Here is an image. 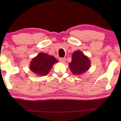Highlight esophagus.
Returning <instances> with one entry per match:
<instances>
[{"mask_svg": "<svg viewBox=\"0 0 121 121\" xmlns=\"http://www.w3.org/2000/svg\"><path fill=\"white\" fill-rule=\"evenodd\" d=\"M59 60L62 63H65L66 62V58H60Z\"/></svg>", "mask_w": 121, "mask_h": 121, "instance_id": "1", "label": "esophagus"}]
</instances>
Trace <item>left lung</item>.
I'll return each instance as SVG.
<instances>
[{"label":"left lung","mask_w":121,"mask_h":121,"mask_svg":"<svg viewBox=\"0 0 121 121\" xmlns=\"http://www.w3.org/2000/svg\"><path fill=\"white\" fill-rule=\"evenodd\" d=\"M90 67V60L80 51L74 52L72 62L69 63V68L74 74L79 75L88 70Z\"/></svg>","instance_id":"left-lung-1"}]
</instances>
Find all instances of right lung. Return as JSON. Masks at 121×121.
Returning a JSON list of instances; mask_svg holds the SVG:
<instances>
[{
    "label": "right lung",
    "instance_id": "obj_1",
    "mask_svg": "<svg viewBox=\"0 0 121 121\" xmlns=\"http://www.w3.org/2000/svg\"><path fill=\"white\" fill-rule=\"evenodd\" d=\"M58 60L53 56L40 53L35 57L30 63L31 70L39 75H45L48 73L52 66Z\"/></svg>",
    "mask_w": 121,
    "mask_h": 121
}]
</instances>
